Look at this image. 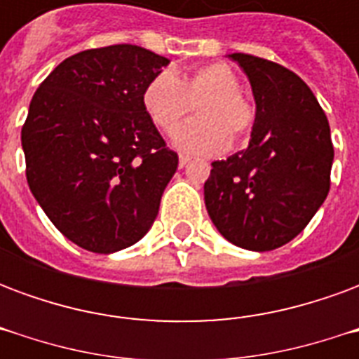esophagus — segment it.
Wrapping results in <instances>:
<instances>
[{
	"mask_svg": "<svg viewBox=\"0 0 359 359\" xmlns=\"http://www.w3.org/2000/svg\"><path fill=\"white\" fill-rule=\"evenodd\" d=\"M190 163V157L188 156H179V167L182 169V167H187V165Z\"/></svg>",
	"mask_w": 359,
	"mask_h": 359,
	"instance_id": "obj_1",
	"label": "esophagus"
}]
</instances>
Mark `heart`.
Here are the masks:
<instances>
[{"label":"heart","instance_id":"heart-1","mask_svg":"<svg viewBox=\"0 0 359 359\" xmlns=\"http://www.w3.org/2000/svg\"><path fill=\"white\" fill-rule=\"evenodd\" d=\"M144 109L151 123L172 133L198 105V121L175 133V144L200 156L223 154L231 138L242 142L252 130L256 109L241 90V76L225 63L196 67L182 74L159 73L142 94Z\"/></svg>","mask_w":359,"mask_h":359}]
</instances>
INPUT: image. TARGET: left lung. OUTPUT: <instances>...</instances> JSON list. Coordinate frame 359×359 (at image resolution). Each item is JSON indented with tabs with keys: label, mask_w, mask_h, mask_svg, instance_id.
<instances>
[{
	"label": "left lung",
	"mask_w": 359,
	"mask_h": 359,
	"mask_svg": "<svg viewBox=\"0 0 359 359\" xmlns=\"http://www.w3.org/2000/svg\"><path fill=\"white\" fill-rule=\"evenodd\" d=\"M229 57L248 74L256 121L248 148L211 163L203 198L226 241L267 252L298 236L329 194L331 130L298 74L248 53Z\"/></svg>",
	"instance_id": "8db88e82"
}]
</instances>
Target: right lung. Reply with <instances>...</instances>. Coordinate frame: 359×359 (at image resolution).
<instances>
[{"instance_id":"obj_1","label":"right lung","mask_w":359,"mask_h":359,"mask_svg":"<svg viewBox=\"0 0 359 359\" xmlns=\"http://www.w3.org/2000/svg\"><path fill=\"white\" fill-rule=\"evenodd\" d=\"M167 65L133 43L81 51L30 102L20 133L30 192L59 233L88 252L140 241L179 167L142 103Z\"/></svg>"}]
</instances>
